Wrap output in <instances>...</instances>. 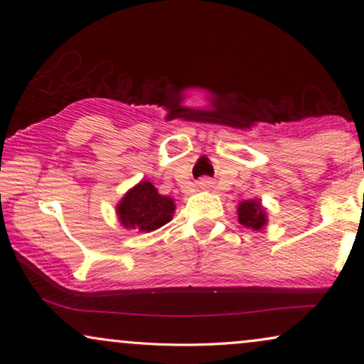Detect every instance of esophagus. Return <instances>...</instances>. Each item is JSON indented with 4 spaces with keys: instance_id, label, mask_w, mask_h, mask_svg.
I'll return each instance as SVG.
<instances>
[{
    "instance_id": "obj_1",
    "label": "esophagus",
    "mask_w": 364,
    "mask_h": 364,
    "mask_svg": "<svg viewBox=\"0 0 364 364\" xmlns=\"http://www.w3.org/2000/svg\"><path fill=\"white\" fill-rule=\"evenodd\" d=\"M210 181H208V178H201V181H200V187L201 188H206V187H208L210 186Z\"/></svg>"
}]
</instances>
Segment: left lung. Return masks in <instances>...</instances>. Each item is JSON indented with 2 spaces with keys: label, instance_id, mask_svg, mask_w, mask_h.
<instances>
[{
  "label": "left lung",
  "instance_id": "8db88e82",
  "mask_svg": "<svg viewBox=\"0 0 364 364\" xmlns=\"http://www.w3.org/2000/svg\"><path fill=\"white\" fill-rule=\"evenodd\" d=\"M237 215H239L240 225L257 229V231L264 228L267 223L265 211L262 208L260 201H255V200L242 201L237 208Z\"/></svg>",
  "mask_w": 364,
  "mask_h": 364
}]
</instances>
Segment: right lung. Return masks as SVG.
Wrapping results in <instances>:
<instances>
[{"label": "right lung", "instance_id": "right-lung-1", "mask_svg": "<svg viewBox=\"0 0 364 364\" xmlns=\"http://www.w3.org/2000/svg\"><path fill=\"white\" fill-rule=\"evenodd\" d=\"M176 206L169 197L158 193L153 183L139 182L117 206L122 225L141 232L159 229L171 221Z\"/></svg>", "mask_w": 364, "mask_h": 364}]
</instances>
